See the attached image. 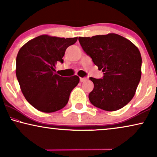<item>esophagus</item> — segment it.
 Returning <instances> with one entry per match:
<instances>
[{"label":"esophagus","instance_id":"esophagus-1","mask_svg":"<svg viewBox=\"0 0 157 157\" xmlns=\"http://www.w3.org/2000/svg\"><path fill=\"white\" fill-rule=\"evenodd\" d=\"M86 81V78H80L81 82H84Z\"/></svg>","mask_w":157,"mask_h":157}]
</instances>
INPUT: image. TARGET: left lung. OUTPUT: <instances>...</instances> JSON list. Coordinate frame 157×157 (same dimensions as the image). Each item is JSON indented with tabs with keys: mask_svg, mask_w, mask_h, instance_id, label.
<instances>
[{
	"mask_svg": "<svg viewBox=\"0 0 157 157\" xmlns=\"http://www.w3.org/2000/svg\"><path fill=\"white\" fill-rule=\"evenodd\" d=\"M78 40L104 72L102 78H89L94 84L89 95L90 102L108 111L123 108L134 97L141 79L142 60L138 48L116 33L79 37Z\"/></svg>",
	"mask_w": 157,
	"mask_h": 157,
	"instance_id": "left-lung-1",
	"label": "left lung"
}]
</instances>
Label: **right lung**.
Wrapping results in <instances>:
<instances>
[{"label": "right lung", "mask_w": 157, "mask_h": 157, "mask_svg": "<svg viewBox=\"0 0 157 157\" xmlns=\"http://www.w3.org/2000/svg\"><path fill=\"white\" fill-rule=\"evenodd\" d=\"M77 39L42 35L28 41L19 50L17 79L25 99L37 110L51 113L67 104L79 77H63L54 71L56 64L63 62L66 48Z\"/></svg>", "instance_id": "right-lung-1"}]
</instances>
